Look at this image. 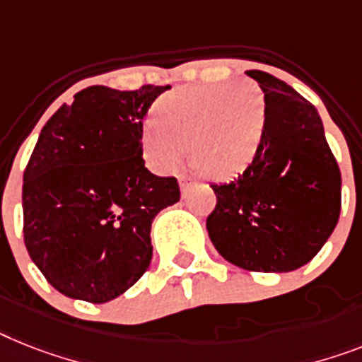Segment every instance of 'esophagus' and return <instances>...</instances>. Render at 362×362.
Segmentation results:
<instances>
[{
    "label": "esophagus",
    "mask_w": 362,
    "mask_h": 362,
    "mask_svg": "<svg viewBox=\"0 0 362 362\" xmlns=\"http://www.w3.org/2000/svg\"><path fill=\"white\" fill-rule=\"evenodd\" d=\"M179 187H181V194H183V198H187L188 190H192V187H196V181L188 177H179Z\"/></svg>",
    "instance_id": "34e87169"
}]
</instances>
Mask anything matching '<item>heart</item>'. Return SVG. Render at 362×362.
<instances>
[{"label": "heart", "mask_w": 362, "mask_h": 362, "mask_svg": "<svg viewBox=\"0 0 362 362\" xmlns=\"http://www.w3.org/2000/svg\"><path fill=\"white\" fill-rule=\"evenodd\" d=\"M155 120L142 125V153L157 172L174 170L187 155L211 177L242 174L259 153L267 127L261 86L242 79L220 85L183 86L163 95Z\"/></svg>", "instance_id": "obj_1"}]
</instances>
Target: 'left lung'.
<instances>
[{"label": "left lung", "instance_id": "8db88e82", "mask_svg": "<svg viewBox=\"0 0 362 362\" xmlns=\"http://www.w3.org/2000/svg\"><path fill=\"white\" fill-rule=\"evenodd\" d=\"M246 74L264 92V136L244 174L213 185L207 231L235 267L292 272L320 252L339 222L340 170L315 105L267 71Z\"/></svg>", "mask_w": 362, "mask_h": 362}]
</instances>
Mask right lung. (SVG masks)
<instances>
[{"label":"right lung","mask_w":362,"mask_h":362,"mask_svg":"<svg viewBox=\"0 0 362 362\" xmlns=\"http://www.w3.org/2000/svg\"><path fill=\"white\" fill-rule=\"evenodd\" d=\"M168 86L94 85L46 122L23 172V240L47 283L105 303L148 270L151 222L179 202L142 159V120Z\"/></svg>","instance_id":"right-lung-1"}]
</instances>
